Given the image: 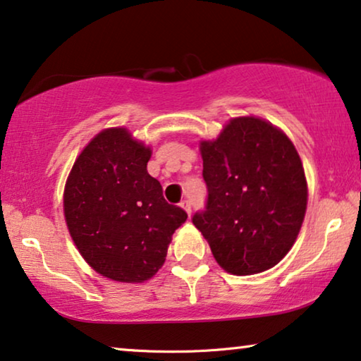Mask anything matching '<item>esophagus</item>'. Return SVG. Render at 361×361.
Segmentation results:
<instances>
[{"label": "esophagus", "mask_w": 361, "mask_h": 361, "mask_svg": "<svg viewBox=\"0 0 361 361\" xmlns=\"http://www.w3.org/2000/svg\"><path fill=\"white\" fill-rule=\"evenodd\" d=\"M180 206L185 209V211L188 212V214H191V202L188 201V199H183V201L180 202Z\"/></svg>", "instance_id": "1"}]
</instances>
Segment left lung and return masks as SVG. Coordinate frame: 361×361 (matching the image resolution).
Listing matches in <instances>:
<instances>
[{
    "label": "left lung",
    "mask_w": 361,
    "mask_h": 361,
    "mask_svg": "<svg viewBox=\"0 0 361 361\" xmlns=\"http://www.w3.org/2000/svg\"><path fill=\"white\" fill-rule=\"evenodd\" d=\"M199 149L207 202L192 224L215 261L235 276L274 267L297 240L308 202L297 149L281 129L255 116L233 118Z\"/></svg>",
    "instance_id": "obj_1"
}]
</instances>
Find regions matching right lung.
Instances as JSON below:
<instances>
[{
    "label": "right lung",
    "instance_id": "right-lung-1",
    "mask_svg": "<svg viewBox=\"0 0 361 361\" xmlns=\"http://www.w3.org/2000/svg\"><path fill=\"white\" fill-rule=\"evenodd\" d=\"M150 155L126 128L104 129L80 152L64 186L69 235L85 262L111 281L155 276L171 235L188 219L147 173Z\"/></svg>",
    "mask_w": 361,
    "mask_h": 361
}]
</instances>
